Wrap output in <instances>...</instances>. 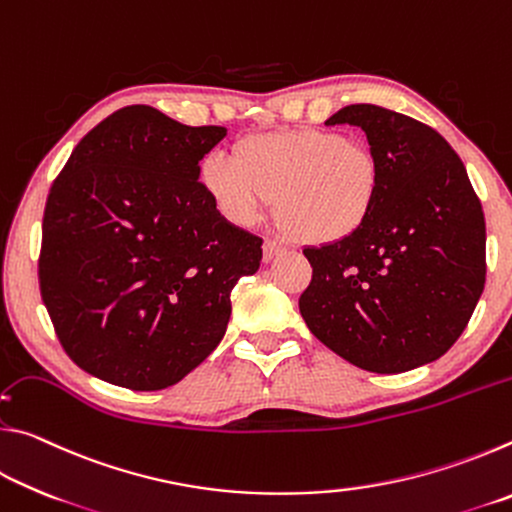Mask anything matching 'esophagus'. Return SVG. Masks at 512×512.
I'll return each instance as SVG.
<instances>
[{"mask_svg":"<svg viewBox=\"0 0 512 512\" xmlns=\"http://www.w3.org/2000/svg\"><path fill=\"white\" fill-rule=\"evenodd\" d=\"M284 248L280 241H273V239H266L264 241V262H273L275 257H280L284 253Z\"/></svg>","mask_w":512,"mask_h":512,"instance_id":"esophagus-1","label":"esophagus"}]
</instances>
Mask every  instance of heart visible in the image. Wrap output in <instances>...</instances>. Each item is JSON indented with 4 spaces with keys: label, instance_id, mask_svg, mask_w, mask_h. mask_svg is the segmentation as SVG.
<instances>
[{
    "label": "heart",
    "instance_id": "heart-1",
    "mask_svg": "<svg viewBox=\"0 0 512 512\" xmlns=\"http://www.w3.org/2000/svg\"><path fill=\"white\" fill-rule=\"evenodd\" d=\"M198 176L228 221L255 223L275 198L282 230L311 246L357 235L381 194L377 153L366 142L316 128L246 137L232 160L205 155Z\"/></svg>",
    "mask_w": 512,
    "mask_h": 512
}]
</instances>
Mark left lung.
<instances>
[{"instance_id": "8db88e82", "label": "left lung", "mask_w": 512, "mask_h": 512, "mask_svg": "<svg viewBox=\"0 0 512 512\" xmlns=\"http://www.w3.org/2000/svg\"><path fill=\"white\" fill-rule=\"evenodd\" d=\"M352 124L381 162L368 223L341 244L305 248L311 282L300 314L329 350L393 375L452 348L485 284V219L461 158L440 133L400 112L352 103Z\"/></svg>"}]
</instances>
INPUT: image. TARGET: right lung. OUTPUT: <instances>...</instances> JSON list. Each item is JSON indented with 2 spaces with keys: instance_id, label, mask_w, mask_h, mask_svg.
Listing matches in <instances>:
<instances>
[{
  "instance_id": "add662e5",
  "label": "right lung",
  "mask_w": 512,
  "mask_h": 512,
  "mask_svg": "<svg viewBox=\"0 0 512 512\" xmlns=\"http://www.w3.org/2000/svg\"><path fill=\"white\" fill-rule=\"evenodd\" d=\"M223 126L126 106L76 144L49 189L38 280L67 357L131 391L178 384L223 339L262 239L198 183Z\"/></svg>"
}]
</instances>
